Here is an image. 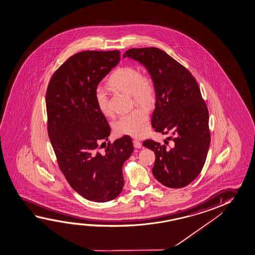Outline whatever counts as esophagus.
<instances>
[{
	"mask_svg": "<svg viewBox=\"0 0 255 255\" xmlns=\"http://www.w3.org/2000/svg\"><path fill=\"white\" fill-rule=\"evenodd\" d=\"M133 147L134 148H136V149H140L141 147V143L140 142V141H138V140H133Z\"/></svg>",
	"mask_w": 255,
	"mask_h": 255,
	"instance_id": "esophagus-1",
	"label": "esophagus"
}]
</instances>
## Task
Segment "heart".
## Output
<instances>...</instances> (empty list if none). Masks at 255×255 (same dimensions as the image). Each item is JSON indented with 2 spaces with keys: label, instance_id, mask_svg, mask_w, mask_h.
<instances>
[{
  "label": "heart",
  "instance_id": "1",
  "mask_svg": "<svg viewBox=\"0 0 255 255\" xmlns=\"http://www.w3.org/2000/svg\"><path fill=\"white\" fill-rule=\"evenodd\" d=\"M108 86L113 90L130 94L136 105L151 108L156 102L153 79L148 73H141L140 70L134 66L126 65L116 69L110 76ZM94 97L102 114L111 115L109 97L105 89L97 87ZM149 125L148 111L145 108H136L120 116L114 123V129L119 134L141 137L147 133Z\"/></svg>",
  "mask_w": 255,
  "mask_h": 255
}]
</instances>
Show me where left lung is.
Masks as SVG:
<instances>
[{"label": "left lung", "instance_id": "8db88e82", "mask_svg": "<svg viewBox=\"0 0 255 255\" xmlns=\"http://www.w3.org/2000/svg\"><path fill=\"white\" fill-rule=\"evenodd\" d=\"M123 57L144 65L156 87V105L151 126L156 132L172 133L161 145L145 140L153 150L154 177L169 188L189 185L200 174L210 145L209 114L198 82L188 69L158 48L130 49ZM168 142V141H167Z\"/></svg>", "mask_w": 255, "mask_h": 255}]
</instances>
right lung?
<instances>
[{"label": "right lung", "instance_id": "1", "mask_svg": "<svg viewBox=\"0 0 255 255\" xmlns=\"http://www.w3.org/2000/svg\"><path fill=\"white\" fill-rule=\"evenodd\" d=\"M120 60L119 50L76 53L54 73L46 92L48 133L57 164L70 186L94 202L121 194L122 166L133 151L128 135L104 141L105 150L99 151L111 128L96 104L95 89Z\"/></svg>", "mask_w": 255, "mask_h": 255}]
</instances>
